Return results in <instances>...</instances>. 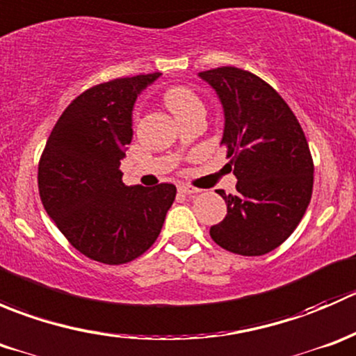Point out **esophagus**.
Masks as SVG:
<instances>
[{
    "label": "esophagus",
    "instance_id": "obj_1",
    "mask_svg": "<svg viewBox=\"0 0 356 356\" xmlns=\"http://www.w3.org/2000/svg\"><path fill=\"white\" fill-rule=\"evenodd\" d=\"M179 193H184V195H198L200 189L198 188H193V186H179Z\"/></svg>",
    "mask_w": 356,
    "mask_h": 356
}]
</instances>
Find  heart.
<instances>
[{
	"label": "heart",
	"mask_w": 356,
	"mask_h": 356,
	"mask_svg": "<svg viewBox=\"0 0 356 356\" xmlns=\"http://www.w3.org/2000/svg\"><path fill=\"white\" fill-rule=\"evenodd\" d=\"M163 103L174 113L175 118L191 110L201 108V102L198 99V96L193 91H189V89L181 88V86L168 89L163 95Z\"/></svg>",
	"instance_id": "obj_1"
}]
</instances>
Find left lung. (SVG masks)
<instances>
[{
	"label": "left lung",
	"mask_w": 356,
	"mask_h": 356,
	"mask_svg": "<svg viewBox=\"0 0 356 356\" xmlns=\"http://www.w3.org/2000/svg\"><path fill=\"white\" fill-rule=\"evenodd\" d=\"M224 108L222 145L238 195H218L227 215L210 227L218 246L260 257L281 246L307 211L314 161L300 122L274 88L251 72L220 67L198 74Z\"/></svg>",
	"instance_id": "left-lung-1"
}]
</instances>
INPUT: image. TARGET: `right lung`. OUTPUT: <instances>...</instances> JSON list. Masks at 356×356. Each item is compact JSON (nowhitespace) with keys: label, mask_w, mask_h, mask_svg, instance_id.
<instances>
[{"label":"right lung","mask_w":356,"mask_h":356,"mask_svg":"<svg viewBox=\"0 0 356 356\" xmlns=\"http://www.w3.org/2000/svg\"><path fill=\"white\" fill-rule=\"evenodd\" d=\"M160 75L115 79L84 91L58 118L42 152L38 184L46 213L91 260L120 265L145 253L175 200L174 184L122 182L134 103Z\"/></svg>","instance_id":"1"}]
</instances>
